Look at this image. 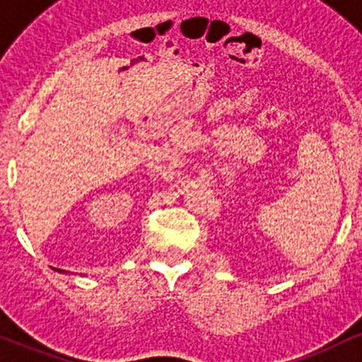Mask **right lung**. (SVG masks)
<instances>
[{
  "label": "right lung",
  "instance_id": "right-lung-1",
  "mask_svg": "<svg viewBox=\"0 0 362 362\" xmlns=\"http://www.w3.org/2000/svg\"><path fill=\"white\" fill-rule=\"evenodd\" d=\"M58 272H63V270H58Z\"/></svg>",
  "mask_w": 362,
  "mask_h": 362
}]
</instances>
